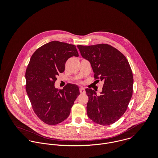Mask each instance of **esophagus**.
I'll return each mask as SVG.
<instances>
[{"instance_id":"esophagus-1","label":"esophagus","mask_w":158,"mask_h":158,"mask_svg":"<svg viewBox=\"0 0 158 158\" xmlns=\"http://www.w3.org/2000/svg\"><path fill=\"white\" fill-rule=\"evenodd\" d=\"M80 93H81V94H85L86 90H85V89L84 88H80Z\"/></svg>"}]
</instances>
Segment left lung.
<instances>
[{"mask_svg": "<svg viewBox=\"0 0 158 158\" xmlns=\"http://www.w3.org/2000/svg\"><path fill=\"white\" fill-rule=\"evenodd\" d=\"M77 47L82 57L90 62L94 78L104 82L100 95H97L92 89H86L89 97L88 115L101 125L113 124L125 113L132 97L133 76L130 64L111 45L100 44Z\"/></svg>", "mask_w": 158, "mask_h": 158, "instance_id": "1", "label": "left lung"}]
</instances>
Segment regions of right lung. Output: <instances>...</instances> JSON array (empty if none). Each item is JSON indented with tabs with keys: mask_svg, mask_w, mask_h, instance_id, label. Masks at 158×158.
I'll use <instances>...</instances> for the list:
<instances>
[{
	"mask_svg": "<svg viewBox=\"0 0 158 158\" xmlns=\"http://www.w3.org/2000/svg\"><path fill=\"white\" fill-rule=\"evenodd\" d=\"M72 56H78L75 45L51 41L34 52L26 70L25 88L33 110L49 125L66 120L80 95L76 85L68 83L61 90L55 87L56 76L64 71L66 62Z\"/></svg>",
	"mask_w": 158,
	"mask_h": 158,
	"instance_id": "1",
	"label": "right lung"
}]
</instances>
